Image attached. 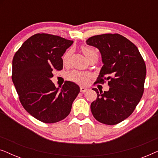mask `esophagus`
<instances>
[{
  "label": "esophagus",
  "instance_id": "obj_1",
  "mask_svg": "<svg viewBox=\"0 0 158 158\" xmlns=\"http://www.w3.org/2000/svg\"><path fill=\"white\" fill-rule=\"evenodd\" d=\"M88 88H85V87H81V92L82 93H85L86 91H88Z\"/></svg>",
  "mask_w": 158,
  "mask_h": 158
}]
</instances>
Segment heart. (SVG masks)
<instances>
[{
    "label": "heart",
    "instance_id": "heart-1",
    "mask_svg": "<svg viewBox=\"0 0 158 158\" xmlns=\"http://www.w3.org/2000/svg\"><path fill=\"white\" fill-rule=\"evenodd\" d=\"M82 52L84 54V55L85 56V57L87 59H90L95 56H98L97 52L94 49L91 48L89 47H82ZM70 52H67L63 57V61L64 62H67L70 57ZM68 77L71 81H73L76 82L77 83L80 84H85L88 81V77H89V75L87 73H83V72H80V71L77 70H73L70 71L68 73Z\"/></svg>",
    "mask_w": 158,
    "mask_h": 158
}]
</instances>
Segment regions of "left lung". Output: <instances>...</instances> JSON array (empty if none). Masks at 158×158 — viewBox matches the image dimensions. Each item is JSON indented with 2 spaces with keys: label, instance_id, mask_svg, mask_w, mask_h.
Listing matches in <instances>:
<instances>
[{
  "label": "left lung",
  "instance_id": "obj_1",
  "mask_svg": "<svg viewBox=\"0 0 158 158\" xmlns=\"http://www.w3.org/2000/svg\"><path fill=\"white\" fill-rule=\"evenodd\" d=\"M86 44L100 52L103 66L96 83L109 81L108 91L97 93L90 104L93 116L108 125L118 124L132 114L144 92L146 66L137 47L118 34L94 36Z\"/></svg>",
  "mask_w": 158,
  "mask_h": 158
}]
</instances>
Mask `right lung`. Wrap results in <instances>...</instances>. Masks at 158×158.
<instances>
[{"label": "right lung", "instance_id": "1", "mask_svg": "<svg viewBox=\"0 0 158 158\" xmlns=\"http://www.w3.org/2000/svg\"><path fill=\"white\" fill-rule=\"evenodd\" d=\"M73 41L47 34H36L25 41L12 62V81L28 113L47 124L69 115L80 87L67 81L60 88L51 81L55 70L63 68L62 56Z\"/></svg>", "mask_w": 158, "mask_h": 158}]
</instances>
